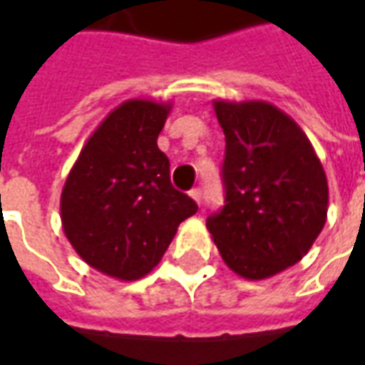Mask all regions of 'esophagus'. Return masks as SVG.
<instances>
[{"instance_id":"1","label":"esophagus","mask_w":365,"mask_h":365,"mask_svg":"<svg viewBox=\"0 0 365 365\" xmlns=\"http://www.w3.org/2000/svg\"><path fill=\"white\" fill-rule=\"evenodd\" d=\"M190 195H191V199H193V201L197 203V205L201 203V190H191Z\"/></svg>"}]
</instances>
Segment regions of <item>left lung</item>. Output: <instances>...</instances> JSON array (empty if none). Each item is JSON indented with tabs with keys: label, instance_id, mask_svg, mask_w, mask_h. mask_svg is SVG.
<instances>
[{
	"label": "left lung",
	"instance_id": "left-lung-1",
	"mask_svg": "<svg viewBox=\"0 0 365 365\" xmlns=\"http://www.w3.org/2000/svg\"><path fill=\"white\" fill-rule=\"evenodd\" d=\"M225 133V207L207 229L235 274L266 279L297 264L327 222L329 183L313 144L268 101L215 99Z\"/></svg>",
	"mask_w": 365,
	"mask_h": 365
}]
</instances>
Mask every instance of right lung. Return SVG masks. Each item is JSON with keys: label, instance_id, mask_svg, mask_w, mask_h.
Segmentation results:
<instances>
[{"label": "right lung", "instance_id": "right-lung-1", "mask_svg": "<svg viewBox=\"0 0 365 365\" xmlns=\"http://www.w3.org/2000/svg\"><path fill=\"white\" fill-rule=\"evenodd\" d=\"M172 103L128 99L83 144L60 195L64 235L86 264L123 282L150 272L195 201L170 182L158 148Z\"/></svg>", "mask_w": 365, "mask_h": 365}]
</instances>
